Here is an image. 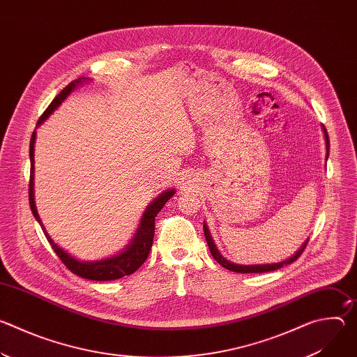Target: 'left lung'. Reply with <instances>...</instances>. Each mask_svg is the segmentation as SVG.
Returning a JSON list of instances; mask_svg holds the SVG:
<instances>
[{
    "label": "left lung",
    "instance_id": "8db88e82",
    "mask_svg": "<svg viewBox=\"0 0 357 357\" xmlns=\"http://www.w3.org/2000/svg\"><path fill=\"white\" fill-rule=\"evenodd\" d=\"M322 130H324V134H325V141H326V160L329 157V137H328V132H326V128L322 126ZM203 230H205V237H206V241H208V245H209V250L212 252L213 259L225 268L230 270V271H234V273H243V274H247V273H268V271H275V270H280L281 267L284 266H288L291 263H294L301 254L303 251V248L307 247L308 244V238L303 241V244L301 245V248L294 254V256H291L289 259L284 260V261H280V263H273V264H251V266H241V264H236V263H231L229 260H226L220 251L218 250V245L215 244L213 238H212V234L208 229V225L203 222Z\"/></svg>",
    "mask_w": 357,
    "mask_h": 357
}]
</instances>
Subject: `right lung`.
<instances>
[{
  "mask_svg": "<svg viewBox=\"0 0 357 357\" xmlns=\"http://www.w3.org/2000/svg\"><path fill=\"white\" fill-rule=\"evenodd\" d=\"M90 82V79L86 77H79L77 80H73L69 83L55 98L52 103L49 105V107L45 110V113L40 116L38 120L36 128L42 126V123L52 114L63 101L68 98V96L75 91L79 86L83 83ZM35 138L36 132L33 131L31 137V144H29V158H31V178H29V205L33 218L36 222L40 225L49 244L52 245L55 250L56 256L62 260V263L76 275L86 278V280H93V281H112V280H119L123 278L124 275H130L135 273L146 260L149 250L152 247V240H154V233H155V218L161 212V209L165 206V203L176 193L175 189H168L162 192L160 196H157L154 200H152L146 209L144 211L141 216L139 226L132 236L131 241L127 244L126 248H123L120 252H117L116 256L107 257V259H101V260H94V261H83L76 257H73L70 252L65 251L62 247H59L50 236L47 234L45 226L42 225V220L38 215L36 206H35V196H33V174H35V158H33V151H35Z\"/></svg>",
  "mask_w": 357,
  "mask_h": 357,
  "instance_id": "1",
  "label": "right lung"
}]
</instances>
